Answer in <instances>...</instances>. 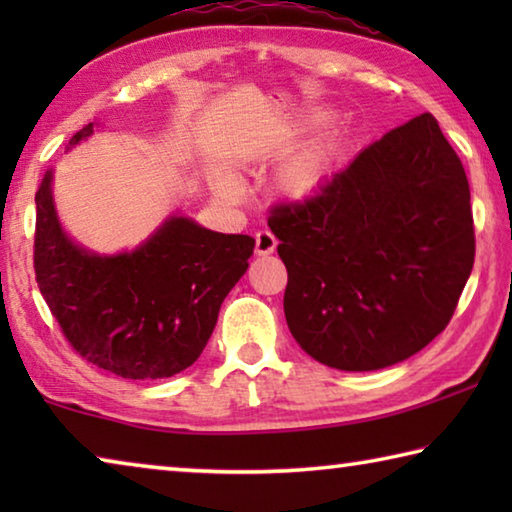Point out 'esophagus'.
<instances>
[{"mask_svg": "<svg viewBox=\"0 0 512 512\" xmlns=\"http://www.w3.org/2000/svg\"><path fill=\"white\" fill-rule=\"evenodd\" d=\"M277 248V239L271 230H259L255 235V253L257 255H271Z\"/></svg>", "mask_w": 512, "mask_h": 512, "instance_id": "1", "label": "esophagus"}]
</instances>
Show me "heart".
Here are the masks:
<instances>
[{
	"label": "heart",
	"mask_w": 512,
	"mask_h": 512,
	"mask_svg": "<svg viewBox=\"0 0 512 512\" xmlns=\"http://www.w3.org/2000/svg\"><path fill=\"white\" fill-rule=\"evenodd\" d=\"M332 142L334 135L325 131L307 144H302L298 151H293L275 171V192L284 198H293V201L314 194L327 176L329 158H332ZM221 185L225 189H235V180L223 178Z\"/></svg>",
	"instance_id": "b5f03b06"
}]
</instances>
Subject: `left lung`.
Listing matches in <instances>:
<instances>
[{"label":"left lung","mask_w":512,"mask_h":512,"mask_svg":"<svg viewBox=\"0 0 512 512\" xmlns=\"http://www.w3.org/2000/svg\"><path fill=\"white\" fill-rule=\"evenodd\" d=\"M284 316L309 357L366 372L443 332L474 264L470 185L429 112L366 146L302 203L268 216Z\"/></svg>","instance_id":"left-lung-1"}]
</instances>
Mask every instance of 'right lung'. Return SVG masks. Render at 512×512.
<instances>
[{"label": "right lung", "instance_id": "obj_1", "mask_svg": "<svg viewBox=\"0 0 512 512\" xmlns=\"http://www.w3.org/2000/svg\"><path fill=\"white\" fill-rule=\"evenodd\" d=\"M92 133L88 124L69 146ZM51 183L47 171L36 192L33 266L69 345L124 379L173 377L192 366L221 302L246 273L255 239L173 214L131 253H90L60 225Z\"/></svg>", "mask_w": 512, "mask_h": 512}]
</instances>
